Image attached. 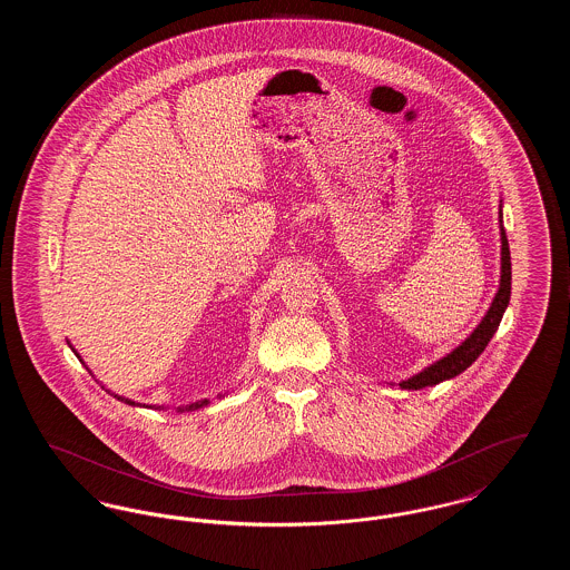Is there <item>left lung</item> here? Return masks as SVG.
Wrapping results in <instances>:
<instances>
[{
	"label": "left lung",
	"mask_w": 570,
	"mask_h": 570,
	"mask_svg": "<svg viewBox=\"0 0 570 570\" xmlns=\"http://www.w3.org/2000/svg\"><path fill=\"white\" fill-rule=\"evenodd\" d=\"M509 298H511V249H509L507 233L502 228V275H500V288H498V295L493 298L485 318L481 321V325L474 328V333L461 344L460 348H455L453 353L446 354L444 358H440L438 363L430 365L421 374L404 380L400 386L407 389V391L410 389L416 391V389L434 386V384L442 382V380L460 376L461 372L468 370L479 358V354L485 351L489 340L493 337V333L500 326L502 314H504V309L509 305Z\"/></svg>",
	"instance_id": "8db88e82"
}]
</instances>
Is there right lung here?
Returning <instances> with one entry per match:
<instances>
[{"label":"right lung","instance_id":"add662e5","mask_svg":"<svg viewBox=\"0 0 570 570\" xmlns=\"http://www.w3.org/2000/svg\"><path fill=\"white\" fill-rule=\"evenodd\" d=\"M119 400H121V397H119ZM121 402H124V400H121ZM126 402H128V400H126ZM128 404H135V402H128ZM205 404H207V400H205V402H198V404H191V406L188 407V410H191V407L205 406Z\"/></svg>","mask_w":570,"mask_h":570}]
</instances>
